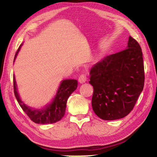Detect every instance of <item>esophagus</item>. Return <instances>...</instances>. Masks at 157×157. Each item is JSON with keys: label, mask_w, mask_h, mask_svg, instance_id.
Wrapping results in <instances>:
<instances>
[{"label": "esophagus", "mask_w": 157, "mask_h": 157, "mask_svg": "<svg viewBox=\"0 0 157 157\" xmlns=\"http://www.w3.org/2000/svg\"><path fill=\"white\" fill-rule=\"evenodd\" d=\"M78 81H79V83H81V84L84 83V82L86 81V75H85V74H81V75H79V78H78Z\"/></svg>", "instance_id": "34e87169"}]
</instances>
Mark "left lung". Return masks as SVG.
<instances>
[{
    "label": "left lung",
    "instance_id": "left-lung-1",
    "mask_svg": "<svg viewBox=\"0 0 157 157\" xmlns=\"http://www.w3.org/2000/svg\"><path fill=\"white\" fill-rule=\"evenodd\" d=\"M127 44V48L108 55L90 71L89 83L94 87L92 107L103 120H116L128 115L144 87L141 48L132 36Z\"/></svg>",
    "mask_w": 157,
    "mask_h": 157
}]
</instances>
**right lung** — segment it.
Returning a JSON list of instances; mask_svg holds the SVG:
<instances>
[{
	"mask_svg": "<svg viewBox=\"0 0 157 157\" xmlns=\"http://www.w3.org/2000/svg\"><path fill=\"white\" fill-rule=\"evenodd\" d=\"M20 48L21 46H19L16 52L14 61L17 57ZM13 82H14V93L15 97L23 111L34 123L43 124L55 123L63 118L65 114L68 98L77 89L78 83L76 79H66L62 81L58 89L56 96L52 100L51 104L44 107L42 109H34L33 108L26 106L21 100L17 92L14 76L13 78Z\"/></svg>",
	"mask_w": 157,
	"mask_h": 157,
	"instance_id": "1",
	"label": "right lung"
}]
</instances>
